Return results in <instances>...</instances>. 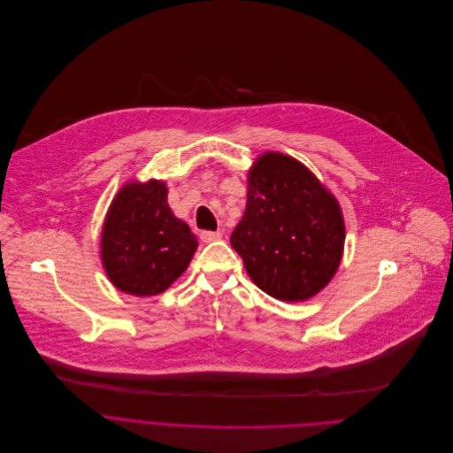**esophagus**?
<instances>
[{
    "instance_id": "obj_1",
    "label": "esophagus",
    "mask_w": 453,
    "mask_h": 453,
    "mask_svg": "<svg viewBox=\"0 0 453 453\" xmlns=\"http://www.w3.org/2000/svg\"><path fill=\"white\" fill-rule=\"evenodd\" d=\"M221 237H223V234H221V232H211V230H205V232H202V234H200V239H202L203 242L219 241Z\"/></svg>"
}]
</instances>
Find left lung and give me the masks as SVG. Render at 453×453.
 Wrapping results in <instances>:
<instances>
[{
    "mask_svg": "<svg viewBox=\"0 0 453 453\" xmlns=\"http://www.w3.org/2000/svg\"><path fill=\"white\" fill-rule=\"evenodd\" d=\"M230 242L264 293L300 302L335 275L344 221L335 198L303 164L264 153L248 174L246 211Z\"/></svg>",
    "mask_w": 453,
    "mask_h": 453,
    "instance_id": "1",
    "label": "left lung"
}]
</instances>
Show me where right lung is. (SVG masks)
<instances>
[{
    "label": "right lung",
    "instance_id": "right-lung-1",
    "mask_svg": "<svg viewBox=\"0 0 453 453\" xmlns=\"http://www.w3.org/2000/svg\"><path fill=\"white\" fill-rule=\"evenodd\" d=\"M196 248V235L171 212L164 182H134L118 193L102 234L104 265L118 289L134 296L165 291Z\"/></svg>",
    "mask_w": 453,
    "mask_h": 453
}]
</instances>
